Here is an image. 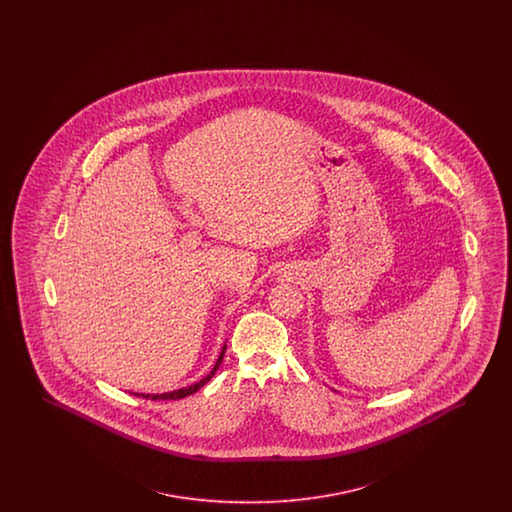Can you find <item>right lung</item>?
Returning <instances> with one entry per match:
<instances>
[{
    "label": "right lung",
    "instance_id": "add662e5",
    "mask_svg": "<svg viewBox=\"0 0 512 512\" xmlns=\"http://www.w3.org/2000/svg\"><path fill=\"white\" fill-rule=\"evenodd\" d=\"M224 353H226V343L222 345V349H220L219 359H217V363L215 366L211 368V372L207 374V376H203L199 382H195L192 386H186V388H180V390L167 391V393H134V395H140V397H144V399H153V401H157V399H184V397H188V395H192L197 390H201L213 376H215V372L219 370L220 363H222V357H224Z\"/></svg>",
    "mask_w": 512,
    "mask_h": 512
}]
</instances>
